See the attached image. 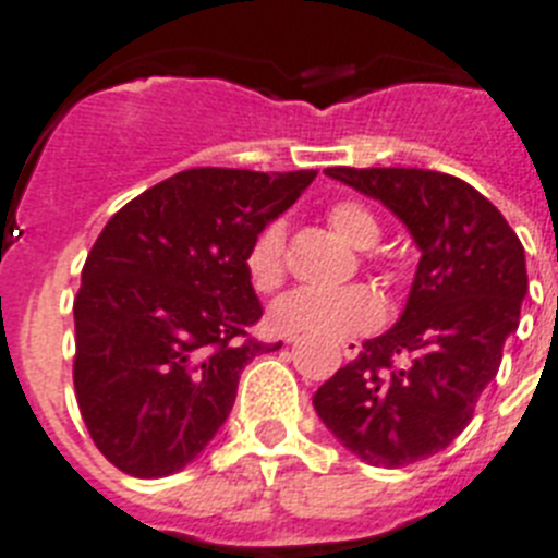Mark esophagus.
Returning a JSON list of instances; mask_svg holds the SVG:
<instances>
[{"instance_id":"1","label":"esophagus","mask_w":558,"mask_h":558,"mask_svg":"<svg viewBox=\"0 0 558 558\" xmlns=\"http://www.w3.org/2000/svg\"><path fill=\"white\" fill-rule=\"evenodd\" d=\"M288 340H293V338H288ZM340 349H343V357H347V360H354L360 354V343L354 338L340 340Z\"/></svg>"}]
</instances>
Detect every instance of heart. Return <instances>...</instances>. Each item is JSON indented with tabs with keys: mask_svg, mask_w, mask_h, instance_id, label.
<instances>
[{
	"mask_svg": "<svg viewBox=\"0 0 558 558\" xmlns=\"http://www.w3.org/2000/svg\"><path fill=\"white\" fill-rule=\"evenodd\" d=\"M327 220L349 245L372 248L379 240V220L366 204L354 198L335 201ZM243 270L256 295H274L288 279L284 259V226L268 220L251 236L243 254ZM383 318V299L368 284H349L340 290H295L270 310V327L276 332L352 335L372 329Z\"/></svg>",
	"mask_w": 558,
	"mask_h": 558,
	"instance_id": "obj_1",
	"label": "heart"
}]
</instances>
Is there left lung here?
Instances as JSON below:
<instances>
[{
	"mask_svg": "<svg viewBox=\"0 0 558 558\" xmlns=\"http://www.w3.org/2000/svg\"><path fill=\"white\" fill-rule=\"evenodd\" d=\"M411 229L422 259L397 327L363 343L313 397L324 425L372 466L399 470L452 445L472 422L520 324L525 251L489 198L416 167H329Z\"/></svg>",
	"mask_w": 558,
	"mask_h": 558,
	"instance_id": "1",
	"label": "left lung"
}]
</instances>
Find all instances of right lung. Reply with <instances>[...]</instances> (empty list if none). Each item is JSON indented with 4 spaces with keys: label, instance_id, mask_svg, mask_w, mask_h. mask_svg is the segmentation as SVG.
I'll list each match as a JSON object with an SVG mask.
<instances>
[{
    "label": "right lung",
    "instance_id": "right-lung-1",
    "mask_svg": "<svg viewBox=\"0 0 558 558\" xmlns=\"http://www.w3.org/2000/svg\"><path fill=\"white\" fill-rule=\"evenodd\" d=\"M315 170L195 167L128 201L100 231L75 295V397L108 461L165 477L229 416L263 307L243 270L251 236Z\"/></svg>",
    "mask_w": 558,
    "mask_h": 558
}]
</instances>
